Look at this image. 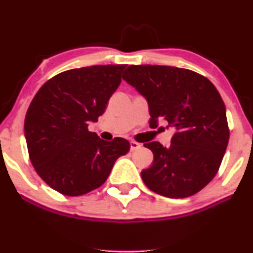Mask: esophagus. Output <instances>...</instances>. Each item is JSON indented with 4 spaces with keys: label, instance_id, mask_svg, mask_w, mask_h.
Instances as JSON below:
<instances>
[{
    "label": "esophagus",
    "instance_id": "1",
    "mask_svg": "<svg viewBox=\"0 0 253 253\" xmlns=\"http://www.w3.org/2000/svg\"><path fill=\"white\" fill-rule=\"evenodd\" d=\"M141 145L139 143H136V141H130V151H135L138 149H140Z\"/></svg>",
    "mask_w": 253,
    "mask_h": 253
}]
</instances>
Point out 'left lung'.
<instances>
[{"mask_svg": "<svg viewBox=\"0 0 253 253\" xmlns=\"http://www.w3.org/2000/svg\"><path fill=\"white\" fill-rule=\"evenodd\" d=\"M149 103L150 126L165 119L176 130L170 146L144 144L153 163L141 171L146 187L171 199L194 195L219 170L227 149L229 129L219 91L208 78L188 69L129 65L123 75Z\"/></svg>", "mask_w": 253, "mask_h": 253, "instance_id": "1", "label": "left lung"}]
</instances>
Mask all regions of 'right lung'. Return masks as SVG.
<instances>
[{
	"label": "right lung",
	"mask_w": 253,
	"mask_h": 253,
	"mask_svg": "<svg viewBox=\"0 0 253 253\" xmlns=\"http://www.w3.org/2000/svg\"><path fill=\"white\" fill-rule=\"evenodd\" d=\"M126 65L72 69L38 90L25 118L28 155L37 173L52 189L80 196L101 187L129 141L102 140L89 132L121 83Z\"/></svg>",
	"instance_id": "right-lung-1"
}]
</instances>
